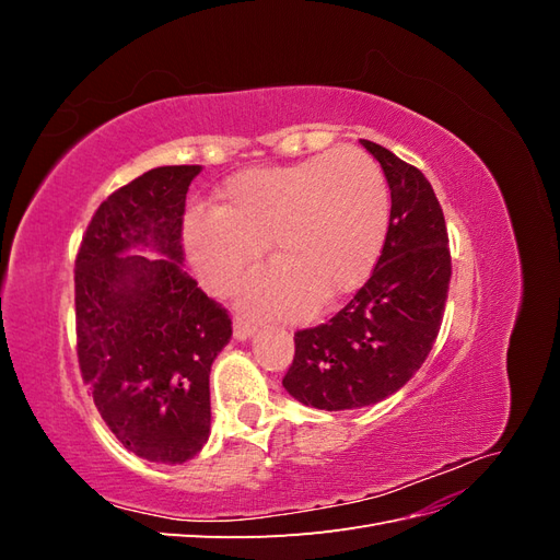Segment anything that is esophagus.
Segmentation results:
<instances>
[{"label": "esophagus", "mask_w": 560, "mask_h": 560, "mask_svg": "<svg viewBox=\"0 0 560 560\" xmlns=\"http://www.w3.org/2000/svg\"><path fill=\"white\" fill-rule=\"evenodd\" d=\"M254 331H257V329H254V325H249V322H245L243 317L233 319V336L238 338V341H249Z\"/></svg>", "instance_id": "esophagus-1"}]
</instances>
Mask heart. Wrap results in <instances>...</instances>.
<instances>
[{"mask_svg":"<svg viewBox=\"0 0 560 560\" xmlns=\"http://www.w3.org/2000/svg\"><path fill=\"white\" fill-rule=\"evenodd\" d=\"M389 229L381 165L343 147L292 165L249 167L224 182L212 212L186 219L184 245L210 292L231 290L266 247L270 268L238 287L257 315L322 313L374 273Z\"/></svg>","mask_w":560,"mask_h":560,"instance_id":"b5f03b06","label":"heart"}]
</instances>
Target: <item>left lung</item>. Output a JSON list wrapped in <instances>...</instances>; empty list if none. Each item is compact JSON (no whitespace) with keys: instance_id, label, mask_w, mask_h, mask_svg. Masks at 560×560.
Here are the masks:
<instances>
[{"instance_id":"obj_1","label":"left lung","mask_w":560,"mask_h":560,"mask_svg":"<svg viewBox=\"0 0 560 560\" xmlns=\"http://www.w3.org/2000/svg\"><path fill=\"white\" fill-rule=\"evenodd\" d=\"M389 186V229L374 273L327 325L294 334L282 385L322 411L362 409L395 395L428 360L442 327L451 252L442 206L418 167L360 140Z\"/></svg>"}]
</instances>
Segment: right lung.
Instances as JSON below:
<instances>
[{"mask_svg": "<svg viewBox=\"0 0 560 560\" xmlns=\"http://www.w3.org/2000/svg\"><path fill=\"white\" fill-rule=\"evenodd\" d=\"M200 171L163 165L114 191L74 270L81 376L118 442L163 465L208 444L210 369L233 334L229 313L184 270L182 214Z\"/></svg>", "mask_w": 560, "mask_h": 560, "instance_id": "add662e5", "label": "right lung"}]
</instances>
